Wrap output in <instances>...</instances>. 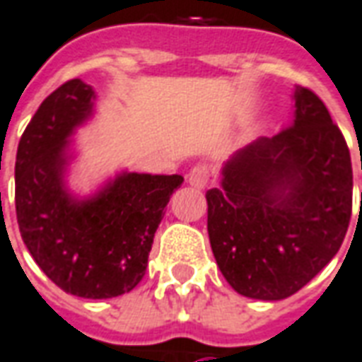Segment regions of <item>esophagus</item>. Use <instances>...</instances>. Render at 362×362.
I'll use <instances>...</instances> for the list:
<instances>
[{
	"mask_svg": "<svg viewBox=\"0 0 362 362\" xmlns=\"http://www.w3.org/2000/svg\"><path fill=\"white\" fill-rule=\"evenodd\" d=\"M187 181H189V185L194 187V189H204V187L209 185V169L204 168V165H197V168H193L189 171Z\"/></svg>",
	"mask_w": 362,
	"mask_h": 362,
	"instance_id": "esophagus-1",
	"label": "esophagus"
}]
</instances>
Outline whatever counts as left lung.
I'll return each instance as SVG.
<instances>
[{"instance_id":"left-lung-1","label":"left lung","mask_w":362,"mask_h":362,"mask_svg":"<svg viewBox=\"0 0 362 362\" xmlns=\"http://www.w3.org/2000/svg\"><path fill=\"white\" fill-rule=\"evenodd\" d=\"M294 111L273 138L230 156L206 193L210 247L238 294L283 300L335 257L353 206L341 130L316 93L294 86Z\"/></svg>"}]
</instances>
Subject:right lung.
Listing matches in <instances>:
<instances>
[{
  "label": "right lung",
  "instance_id": "1",
  "mask_svg": "<svg viewBox=\"0 0 362 362\" xmlns=\"http://www.w3.org/2000/svg\"><path fill=\"white\" fill-rule=\"evenodd\" d=\"M95 89L71 79L46 97L25 128L15 161L21 238L45 275L79 298L130 292L148 267L153 234L181 175L120 169L87 194L68 183L71 136L95 117Z\"/></svg>",
  "mask_w": 362,
  "mask_h": 362
}]
</instances>
